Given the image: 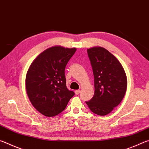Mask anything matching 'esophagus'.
<instances>
[{"label":"esophagus","instance_id":"obj_1","mask_svg":"<svg viewBox=\"0 0 149 149\" xmlns=\"http://www.w3.org/2000/svg\"><path fill=\"white\" fill-rule=\"evenodd\" d=\"M79 93H80V90H75V95H79Z\"/></svg>","mask_w":149,"mask_h":149}]
</instances>
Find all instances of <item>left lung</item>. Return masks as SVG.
<instances>
[{
  "label": "left lung",
  "mask_w": 149,
  "mask_h": 149,
  "mask_svg": "<svg viewBox=\"0 0 149 149\" xmlns=\"http://www.w3.org/2000/svg\"><path fill=\"white\" fill-rule=\"evenodd\" d=\"M87 51L94 75L95 94L86 104L95 114L106 116L124 97L127 76L119 60L104 48L94 47Z\"/></svg>",
  "instance_id": "8db88e82"
}]
</instances>
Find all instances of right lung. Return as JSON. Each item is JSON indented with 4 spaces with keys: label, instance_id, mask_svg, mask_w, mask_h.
<instances>
[{
    "label": "right lung",
    "instance_id": "add662e5",
    "mask_svg": "<svg viewBox=\"0 0 149 149\" xmlns=\"http://www.w3.org/2000/svg\"><path fill=\"white\" fill-rule=\"evenodd\" d=\"M75 51L76 48L50 47L35 58L27 70V96L35 109L45 116L61 113L75 95L67 89L64 71Z\"/></svg>",
    "mask_w": 149,
    "mask_h": 149
}]
</instances>
